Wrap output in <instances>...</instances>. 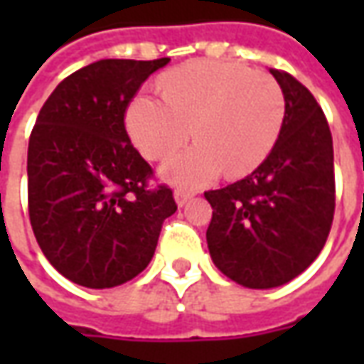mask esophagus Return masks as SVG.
Wrapping results in <instances>:
<instances>
[{"label": "esophagus", "mask_w": 364, "mask_h": 364, "mask_svg": "<svg viewBox=\"0 0 364 364\" xmlns=\"http://www.w3.org/2000/svg\"><path fill=\"white\" fill-rule=\"evenodd\" d=\"M191 197H193V193H189V191L175 189V200H177V205L179 206L187 205V203L191 200Z\"/></svg>", "instance_id": "34e87169"}]
</instances>
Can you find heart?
Segmentation results:
<instances>
[{"label": "heart", "mask_w": 364, "mask_h": 364, "mask_svg": "<svg viewBox=\"0 0 364 364\" xmlns=\"http://www.w3.org/2000/svg\"><path fill=\"white\" fill-rule=\"evenodd\" d=\"M161 99L136 97L127 127L138 150L154 161L189 140L195 146L164 167L181 187H200L224 169L240 177L263 164L281 134L284 93L273 75L226 62H191L159 80Z\"/></svg>", "instance_id": "1"}]
</instances>
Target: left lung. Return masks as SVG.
I'll use <instances>...</instances> for the list:
<instances>
[{
	"label": "left lung",
	"instance_id": "left-lung-1",
	"mask_svg": "<svg viewBox=\"0 0 364 364\" xmlns=\"http://www.w3.org/2000/svg\"><path fill=\"white\" fill-rule=\"evenodd\" d=\"M284 93L281 134L255 171L206 191L214 265L247 289H273L310 267L336 213L333 142L318 101L296 77L271 68Z\"/></svg>",
	"mask_w": 364,
	"mask_h": 364
}]
</instances>
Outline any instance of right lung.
<instances>
[{
  "instance_id": "add662e5",
  "label": "right lung",
  "mask_w": 364,
  "mask_h": 364,
  "mask_svg": "<svg viewBox=\"0 0 364 364\" xmlns=\"http://www.w3.org/2000/svg\"><path fill=\"white\" fill-rule=\"evenodd\" d=\"M169 58L99 60L52 91L28 138V218L41 250L66 279L111 289L142 273L161 224L177 210L138 154L124 114Z\"/></svg>"
}]
</instances>
